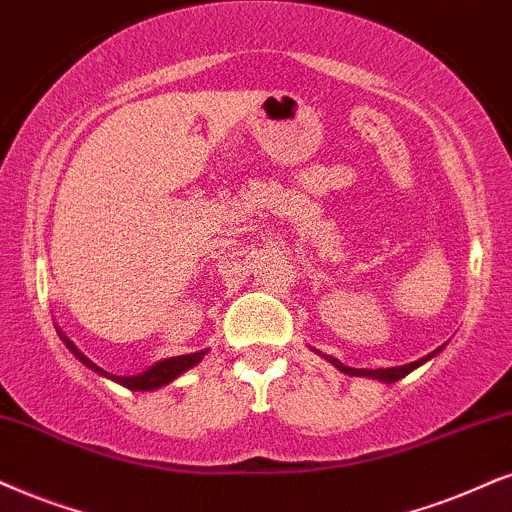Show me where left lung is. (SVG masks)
I'll list each match as a JSON object with an SVG mask.
<instances>
[{
	"label": "left lung",
	"instance_id": "left-lung-1",
	"mask_svg": "<svg viewBox=\"0 0 512 512\" xmlns=\"http://www.w3.org/2000/svg\"><path fill=\"white\" fill-rule=\"evenodd\" d=\"M439 349H442V347H439ZM439 349H435V352L428 354V357H423V359L413 361V364H406V366H394V368H373V371H368V368H349V366H342L340 361H338V359H333V357H328V361H331V364L338 366L340 371H342V373H347V375H368V378L383 380V383H394V380L404 378V375H409V373L413 371V368H418L420 364H425V361L435 357V354L439 352Z\"/></svg>",
	"mask_w": 512,
	"mask_h": 512
}]
</instances>
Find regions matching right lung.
<instances>
[{
    "label": "right lung",
    "instance_id": "right-lung-1",
    "mask_svg": "<svg viewBox=\"0 0 512 512\" xmlns=\"http://www.w3.org/2000/svg\"><path fill=\"white\" fill-rule=\"evenodd\" d=\"M63 340H66L68 349L75 354L77 359L82 361V364H87L89 368H92V371L106 375V378H111V380H115V383L125 385L127 390H134V392H139V390H141V392H144V390H155V387H163V385H167V383H172V380L177 378V375H181L184 371H189V368L196 366L198 361L205 357V349H203V352L184 354V357L163 359V361H158V364H155V366L148 368V371L139 373V375H129V378H125V375H111V373H106V371H103V368L92 364V361L84 357L80 349H77V347L73 345V342H70V340L66 338V335H63Z\"/></svg>",
    "mask_w": 512,
    "mask_h": 512
}]
</instances>
